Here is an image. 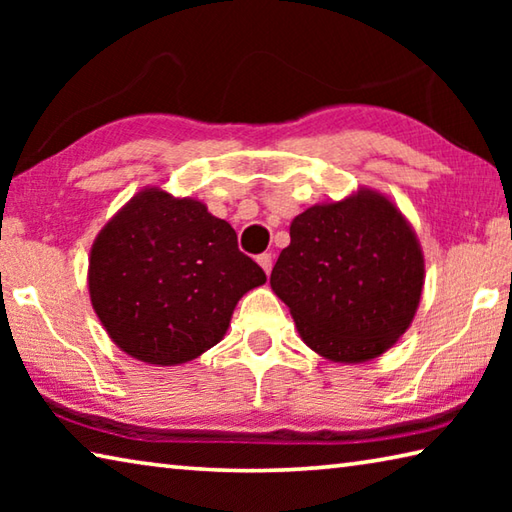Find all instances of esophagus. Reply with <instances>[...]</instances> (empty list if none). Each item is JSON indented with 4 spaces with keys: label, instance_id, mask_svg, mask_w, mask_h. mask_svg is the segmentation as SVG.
Wrapping results in <instances>:
<instances>
[{
    "label": "esophagus",
    "instance_id": "1",
    "mask_svg": "<svg viewBox=\"0 0 512 512\" xmlns=\"http://www.w3.org/2000/svg\"><path fill=\"white\" fill-rule=\"evenodd\" d=\"M257 264L262 266V268H264V273L268 275V273H271V268H273V255H271V253L259 255V257H257Z\"/></svg>",
    "mask_w": 512,
    "mask_h": 512
}]
</instances>
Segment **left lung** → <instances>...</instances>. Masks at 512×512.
<instances>
[{"mask_svg":"<svg viewBox=\"0 0 512 512\" xmlns=\"http://www.w3.org/2000/svg\"><path fill=\"white\" fill-rule=\"evenodd\" d=\"M291 244L271 273L300 339L334 363L391 350L413 323L424 287L415 230L391 198L359 187L291 221Z\"/></svg>","mask_w":512,"mask_h":512,"instance_id":"left-lung-1","label":"left lung"}]
</instances>
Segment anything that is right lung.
I'll use <instances>...</instances> for the list:
<instances>
[{"instance_id":"add662e5","label":"right lung","mask_w":512,"mask_h":512,"mask_svg":"<svg viewBox=\"0 0 512 512\" xmlns=\"http://www.w3.org/2000/svg\"><path fill=\"white\" fill-rule=\"evenodd\" d=\"M264 282L228 221L160 187L140 189L90 250L94 314L121 352L151 366H180L214 348L241 296Z\"/></svg>"}]
</instances>
